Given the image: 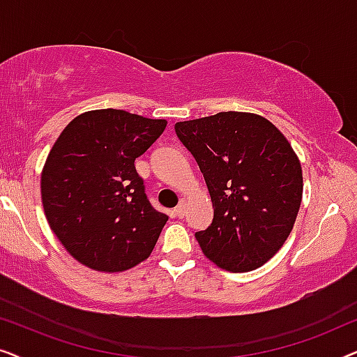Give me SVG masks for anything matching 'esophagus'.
<instances>
[{
  "mask_svg": "<svg viewBox=\"0 0 357 357\" xmlns=\"http://www.w3.org/2000/svg\"><path fill=\"white\" fill-rule=\"evenodd\" d=\"M185 206H187V202H185V199L182 198V199H180L178 206L174 209L175 216H177V218H183V216H185Z\"/></svg>",
  "mask_w": 357,
  "mask_h": 357,
  "instance_id": "1",
  "label": "esophagus"
}]
</instances>
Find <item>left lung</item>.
<instances>
[{"label": "left lung", "instance_id": "obj_1", "mask_svg": "<svg viewBox=\"0 0 357 357\" xmlns=\"http://www.w3.org/2000/svg\"><path fill=\"white\" fill-rule=\"evenodd\" d=\"M175 133L211 195V226L195 234L204 255L232 273L265 265L289 237L302 202V167L289 141L248 112L178 121Z\"/></svg>", "mask_w": 357, "mask_h": 357}]
</instances>
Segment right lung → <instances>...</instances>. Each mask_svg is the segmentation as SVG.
I'll return each mask as SVG.
<instances>
[{
	"mask_svg": "<svg viewBox=\"0 0 357 357\" xmlns=\"http://www.w3.org/2000/svg\"><path fill=\"white\" fill-rule=\"evenodd\" d=\"M165 126V120L102 109L77 115L58 136L40 177L43 211L82 265L119 273L153 252L169 218L151 206L135 160Z\"/></svg>",
	"mask_w": 357,
	"mask_h": 357,
	"instance_id": "1",
	"label": "right lung"
}]
</instances>
